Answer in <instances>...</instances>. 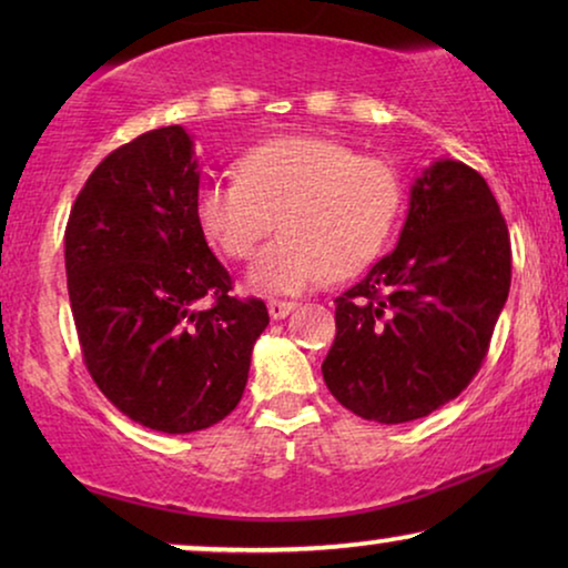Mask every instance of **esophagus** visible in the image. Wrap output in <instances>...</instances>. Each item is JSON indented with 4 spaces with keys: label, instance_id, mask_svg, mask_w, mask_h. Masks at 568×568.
<instances>
[{
    "label": "esophagus",
    "instance_id": "obj_1",
    "mask_svg": "<svg viewBox=\"0 0 568 568\" xmlns=\"http://www.w3.org/2000/svg\"><path fill=\"white\" fill-rule=\"evenodd\" d=\"M294 307H297V305H294V302L271 300V302H268V315H271V321H284V317L290 315Z\"/></svg>",
    "mask_w": 568,
    "mask_h": 568
}]
</instances>
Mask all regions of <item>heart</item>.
I'll return each mask as SVG.
<instances>
[{
	"label": "heart",
	"mask_w": 568,
	"mask_h": 568,
	"mask_svg": "<svg viewBox=\"0 0 568 568\" xmlns=\"http://www.w3.org/2000/svg\"><path fill=\"white\" fill-rule=\"evenodd\" d=\"M403 185L385 160L356 154L336 139L294 134L255 144L237 175H206L196 189L204 235L227 255H253L247 286L300 294L346 278L383 253L398 224Z\"/></svg>",
	"instance_id": "heart-1"
}]
</instances>
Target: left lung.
<instances>
[{"label": "left lung", "mask_w": 568, "mask_h": 568, "mask_svg": "<svg viewBox=\"0 0 568 568\" xmlns=\"http://www.w3.org/2000/svg\"><path fill=\"white\" fill-rule=\"evenodd\" d=\"M511 284L507 222L476 170L442 158L410 185L398 245L336 297L323 379L341 406L406 424L457 398Z\"/></svg>", "instance_id": "left-lung-1"}]
</instances>
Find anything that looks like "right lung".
I'll return each mask as SVG.
<instances>
[{"mask_svg":"<svg viewBox=\"0 0 568 568\" xmlns=\"http://www.w3.org/2000/svg\"><path fill=\"white\" fill-rule=\"evenodd\" d=\"M199 160L183 126L119 146L84 183L64 232L67 286L95 385L131 422L206 429L243 398L261 300L232 297L196 216Z\"/></svg>","mask_w":568,"mask_h":568,"instance_id":"add662e5","label":"right lung"}]
</instances>
